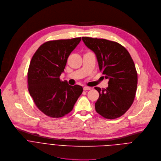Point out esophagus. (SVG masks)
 Segmentation results:
<instances>
[{
    "label": "esophagus",
    "mask_w": 161,
    "mask_h": 161,
    "mask_svg": "<svg viewBox=\"0 0 161 161\" xmlns=\"http://www.w3.org/2000/svg\"><path fill=\"white\" fill-rule=\"evenodd\" d=\"M83 89L84 91H87V90H90L91 89V87H87V86H85L83 87Z\"/></svg>",
    "instance_id": "1"
}]
</instances>
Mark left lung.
Masks as SVG:
<instances>
[{
	"label": "left lung",
	"mask_w": 161,
	"mask_h": 161,
	"mask_svg": "<svg viewBox=\"0 0 161 161\" xmlns=\"http://www.w3.org/2000/svg\"><path fill=\"white\" fill-rule=\"evenodd\" d=\"M82 41L94 52L100 70L109 80L106 89L94 87L100 94L95 110L105 119L118 118L131 107L135 98L138 74L134 61L118 42L89 37H83Z\"/></svg>",
	"instance_id": "1"
}]
</instances>
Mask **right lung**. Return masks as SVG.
Segmentation results:
<instances>
[{"label":"right lung","mask_w":161,"mask_h":161,"mask_svg":"<svg viewBox=\"0 0 161 161\" xmlns=\"http://www.w3.org/2000/svg\"><path fill=\"white\" fill-rule=\"evenodd\" d=\"M81 37L49 41L42 44L32 57L27 73L28 89L40 111L59 118L70 113L83 91L79 85L61 80L67 59Z\"/></svg>","instance_id":"right-lung-1"}]
</instances>
